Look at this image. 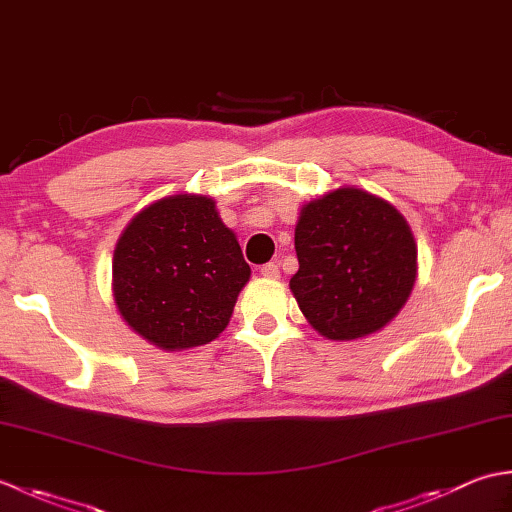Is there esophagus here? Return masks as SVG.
Segmentation results:
<instances>
[{
    "instance_id": "esophagus-1",
    "label": "esophagus",
    "mask_w": 512,
    "mask_h": 512,
    "mask_svg": "<svg viewBox=\"0 0 512 512\" xmlns=\"http://www.w3.org/2000/svg\"><path fill=\"white\" fill-rule=\"evenodd\" d=\"M259 273H262L268 279H277L279 277V266L275 262H268V264L262 266V270H259Z\"/></svg>"
}]
</instances>
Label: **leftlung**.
Segmentation results:
<instances>
[{"label": "left lung", "mask_w": 512, "mask_h": 512, "mask_svg": "<svg viewBox=\"0 0 512 512\" xmlns=\"http://www.w3.org/2000/svg\"><path fill=\"white\" fill-rule=\"evenodd\" d=\"M299 270L290 279L301 312L319 334L352 341L396 317L416 281V242L394 206L354 187L301 209Z\"/></svg>", "instance_id": "obj_1"}]
</instances>
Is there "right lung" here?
I'll return each mask as SVG.
<instances>
[{
	"instance_id": "add662e5",
	"label": "right lung",
	"mask_w": 512,
	"mask_h": 512,
	"mask_svg": "<svg viewBox=\"0 0 512 512\" xmlns=\"http://www.w3.org/2000/svg\"><path fill=\"white\" fill-rule=\"evenodd\" d=\"M250 277L215 202L171 195L140 211L114 250V297L123 319L162 350L213 341Z\"/></svg>"
}]
</instances>
